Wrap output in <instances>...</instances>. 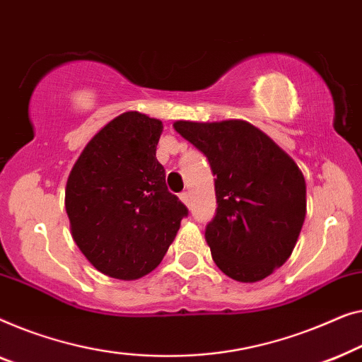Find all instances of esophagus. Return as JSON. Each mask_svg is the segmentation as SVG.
Wrapping results in <instances>:
<instances>
[{
  "label": "esophagus",
  "mask_w": 362,
  "mask_h": 362,
  "mask_svg": "<svg viewBox=\"0 0 362 362\" xmlns=\"http://www.w3.org/2000/svg\"><path fill=\"white\" fill-rule=\"evenodd\" d=\"M180 200L185 203V205L190 208L192 206V198H190V193L188 192H183V193H180Z\"/></svg>",
  "instance_id": "esophagus-1"
}]
</instances>
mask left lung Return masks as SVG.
I'll return each instance as SVG.
<instances>
[{"label": "left lung", "instance_id": "obj_1", "mask_svg": "<svg viewBox=\"0 0 362 362\" xmlns=\"http://www.w3.org/2000/svg\"><path fill=\"white\" fill-rule=\"evenodd\" d=\"M174 128L206 156L216 177V215L205 230L213 261L238 282L271 276L290 257L302 231V170L247 121H175Z\"/></svg>", "mask_w": 362, "mask_h": 362}]
</instances>
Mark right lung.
<instances>
[{
  "label": "right lung",
  "instance_id": "1",
  "mask_svg": "<svg viewBox=\"0 0 362 362\" xmlns=\"http://www.w3.org/2000/svg\"><path fill=\"white\" fill-rule=\"evenodd\" d=\"M162 129V121L126 111L91 137L70 170L72 238L105 276L134 281L154 271L188 215L156 157Z\"/></svg>",
  "mask_w": 362,
  "mask_h": 362
}]
</instances>
